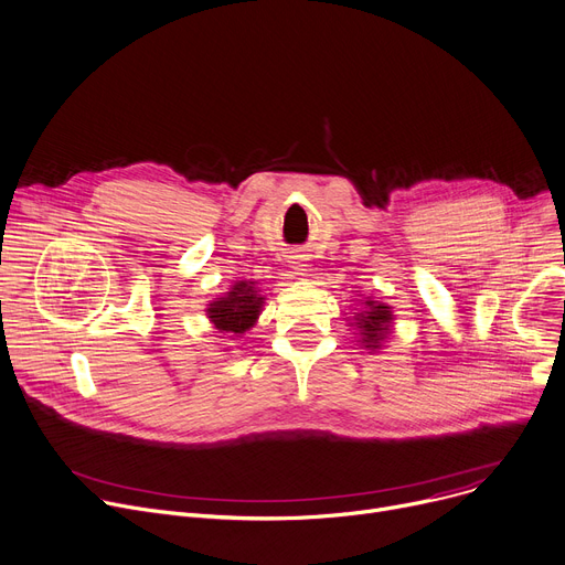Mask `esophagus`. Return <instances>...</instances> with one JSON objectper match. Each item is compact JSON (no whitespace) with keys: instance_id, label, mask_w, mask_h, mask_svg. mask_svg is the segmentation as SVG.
I'll return each instance as SVG.
<instances>
[{"instance_id":"obj_1","label":"esophagus","mask_w":565,"mask_h":565,"mask_svg":"<svg viewBox=\"0 0 565 565\" xmlns=\"http://www.w3.org/2000/svg\"><path fill=\"white\" fill-rule=\"evenodd\" d=\"M292 263H295V266H292L295 275H305V273H302V270H305V268H302V263H297V260H292Z\"/></svg>"}]
</instances>
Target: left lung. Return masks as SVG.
Here are the masks:
<instances>
[{
    "label": "left lung",
    "mask_w": 565,
    "mask_h": 565,
    "mask_svg": "<svg viewBox=\"0 0 565 565\" xmlns=\"http://www.w3.org/2000/svg\"><path fill=\"white\" fill-rule=\"evenodd\" d=\"M393 324H395L393 307L386 302H380V299H372L370 295L354 302L352 320H348V327L356 329V335H359L356 343L367 352H380L386 348L388 338L393 333Z\"/></svg>",
    "instance_id": "obj_1"
}]
</instances>
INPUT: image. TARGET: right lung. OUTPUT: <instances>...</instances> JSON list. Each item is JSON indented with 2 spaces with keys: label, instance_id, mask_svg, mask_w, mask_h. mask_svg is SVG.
<instances>
[{
  "label": "right lung",
  "instance_id": "1",
  "mask_svg": "<svg viewBox=\"0 0 565 565\" xmlns=\"http://www.w3.org/2000/svg\"><path fill=\"white\" fill-rule=\"evenodd\" d=\"M263 305H266V295L258 290L256 281L243 279L206 305V318L211 320L215 333L230 335L234 341V335H243L256 324Z\"/></svg>",
  "mask_w": 565,
  "mask_h": 565
}]
</instances>
